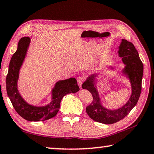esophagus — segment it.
I'll list each match as a JSON object with an SVG mask.
<instances>
[{"instance_id":"esophagus-1","label":"esophagus","mask_w":154,"mask_h":154,"mask_svg":"<svg viewBox=\"0 0 154 154\" xmlns=\"http://www.w3.org/2000/svg\"><path fill=\"white\" fill-rule=\"evenodd\" d=\"M83 81H84V79L82 77H79L77 78V83H78V85H79L80 88H82V83L83 82Z\"/></svg>"}]
</instances>
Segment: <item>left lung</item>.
Segmentation results:
<instances>
[{"label": "left lung", "mask_w": 154, "mask_h": 154, "mask_svg": "<svg viewBox=\"0 0 154 154\" xmlns=\"http://www.w3.org/2000/svg\"><path fill=\"white\" fill-rule=\"evenodd\" d=\"M118 55L125 64L122 73L130 80L132 94L128 102L122 107L111 110L103 106L96 85L98 74L88 77L83 83L82 88L90 91L93 96L92 103L86 107V112L91 119L102 124H114L124 119L137 105L141 92L143 64L136 48L132 43L122 39L118 48ZM113 69V67L111 66Z\"/></svg>", "instance_id": "1"}]
</instances>
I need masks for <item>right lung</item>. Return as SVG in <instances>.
I'll return each instance as SVG.
<instances>
[{
    "mask_svg": "<svg viewBox=\"0 0 154 154\" xmlns=\"http://www.w3.org/2000/svg\"><path fill=\"white\" fill-rule=\"evenodd\" d=\"M30 43L29 37H23L17 44L16 51L11 57L6 78L7 92L17 113L26 120L30 122L45 121L56 116L60 109V102L65 95L76 93L79 90L76 79L60 80L56 83L51 90V101L45 106H35L28 103L17 89L20 68L26 56Z\"/></svg>",
    "mask_w": 154,
    "mask_h": 154,
    "instance_id": "obj_1",
    "label": "right lung"
}]
</instances>
